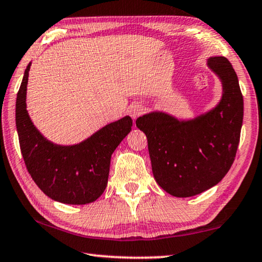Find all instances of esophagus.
Wrapping results in <instances>:
<instances>
[{
	"instance_id": "obj_1",
	"label": "esophagus",
	"mask_w": 262,
	"mask_h": 262,
	"mask_svg": "<svg viewBox=\"0 0 262 262\" xmlns=\"http://www.w3.org/2000/svg\"><path fill=\"white\" fill-rule=\"evenodd\" d=\"M143 113H144V108L143 105L140 104H132L130 109H128V115L132 117V119H136L137 117H139Z\"/></svg>"
}]
</instances>
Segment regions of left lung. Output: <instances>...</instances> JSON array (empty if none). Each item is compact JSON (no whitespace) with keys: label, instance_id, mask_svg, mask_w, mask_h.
<instances>
[{"label":"left lung","instance_id":"left-lung-1","mask_svg":"<svg viewBox=\"0 0 262 262\" xmlns=\"http://www.w3.org/2000/svg\"><path fill=\"white\" fill-rule=\"evenodd\" d=\"M207 64L223 85L216 108L187 122L157 112L136 121L147 137L155 181L180 198L216 185L231 168L241 139L244 102L236 72L223 56Z\"/></svg>","mask_w":262,"mask_h":262}]
</instances>
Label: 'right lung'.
Listing matches in <instances>:
<instances>
[{
  "label": "right lung",
  "instance_id": "1",
  "mask_svg": "<svg viewBox=\"0 0 262 262\" xmlns=\"http://www.w3.org/2000/svg\"><path fill=\"white\" fill-rule=\"evenodd\" d=\"M30 67L31 63L16 101V126L27 171L39 189L53 200L69 205L93 203L107 186L110 158L131 131L132 119L125 116L110 123L80 144L50 143L36 130L26 110Z\"/></svg>",
  "mask_w": 262,
  "mask_h": 262
}]
</instances>
